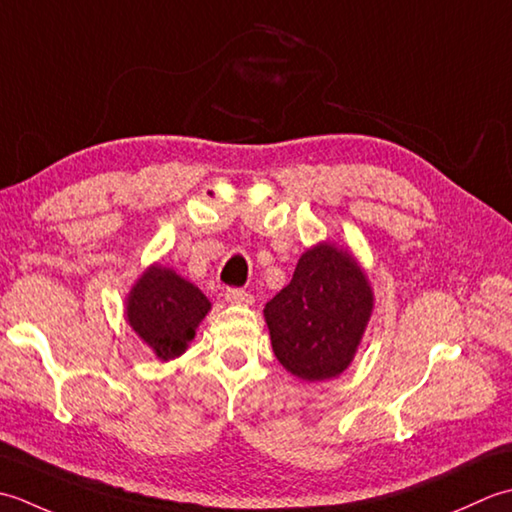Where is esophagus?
Segmentation results:
<instances>
[{"label": "esophagus", "instance_id": "esophagus-1", "mask_svg": "<svg viewBox=\"0 0 512 512\" xmlns=\"http://www.w3.org/2000/svg\"><path fill=\"white\" fill-rule=\"evenodd\" d=\"M225 300L232 302V305H252L254 296L245 289H227L225 291Z\"/></svg>", "mask_w": 512, "mask_h": 512}]
</instances>
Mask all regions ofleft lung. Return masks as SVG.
I'll return each instance as SVG.
<instances>
[{"mask_svg":"<svg viewBox=\"0 0 512 512\" xmlns=\"http://www.w3.org/2000/svg\"><path fill=\"white\" fill-rule=\"evenodd\" d=\"M371 311L373 289L358 260L329 241L318 243L265 305L271 349L296 378L331 380L356 356Z\"/></svg>","mask_w":512,"mask_h":512,"instance_id":"obj_1","label":"left lung"}]
</instances>
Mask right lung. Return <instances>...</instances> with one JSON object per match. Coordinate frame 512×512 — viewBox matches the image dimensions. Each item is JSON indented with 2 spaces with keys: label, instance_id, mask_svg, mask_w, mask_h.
Here are the masks:
<instances>
[{
  "label": "right lung",
  "instance_id": "add662e5",
  "mask_svg": "<svg viewBox=\"0 0 512 512\" xmlns=\"http://www.w3.org/2000/svg\"><path fill=\"white\" fill-rule=\"evenodd\" d=\"M210 300L174 269L150 265L125 298V320L159 360H174L196 336Z\"/></svg>",
  "mask_w": 512,
  "mask_h": 512
}]
</instances>
